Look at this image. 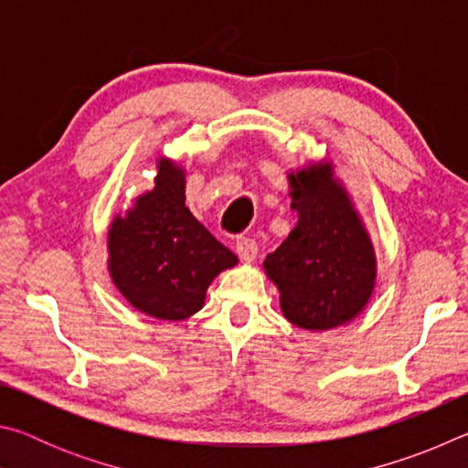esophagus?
<instances>
[{
	"instance_id": "esophagus-1",
	"label": "esophagus",
	"mask_w": 468,
	"mask_h": 468,
	"mask_svg": "<svg viewBox=\"0 0 468 468\" xmlns=\"http://www.w3.org/2000/svg\"><path fill=\"white\" fill-rule=\"evenodd\" d=\"M235 248L237 253H239V258L245 260V262H251V260H256L258 256V243L256 239H251V237H239Z\"/></svg>"
}]
</instances>
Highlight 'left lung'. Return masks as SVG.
<instances>
[{
	"instance_id": "left-lung-1",
	"label": "left lung",
	"mask_w": 468,
	"mask_h": 468,
	"mask_svg": "<svg viewBox=\"0 0 468 468\" xmlns=\"http://www.w3.org/2000/svg\"><path fill=\"white\" fill-rule=\"evenodd\" d=\"M299 223L268 253L264 271L281 291V310L305 330H328L361 314L374 292V245L332 163L289 176Z\"/></svg>"
}]
</instances>
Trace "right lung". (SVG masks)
<instances>
[{"mask_svg":"<svg viewBox=\"0 0 468 468\" xmlns=\"http://www.w3.org/2000/svg\"><path fill=\"white\" fill-rule=\"evenodd\" d=\"M107 245L115 287L158 320H186L202 310L212 279L237 264L235 253L189 212L186 173L169 158L158 161L154 187L113 218Z\"/></svg>","mask_w":468,"mask_h":468,"instance_id":"1","label":"right lung"}]
</instances>
